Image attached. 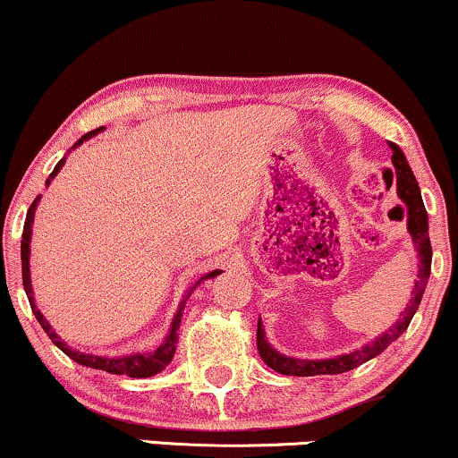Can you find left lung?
Masks as SVG:
<instances>
[{"label":"left lung","instance_id":"8db88e82","mask_svg":"<svg viewBox=\"0 0 458 458\" xmlns=\"http://www.w3.org/2000/svg\"><path fill=\"white\" fill-rule=\"evenodd\" d=\"M393 150V165L394 174H397V195L399 199L408 208V233L411 242H414L416 255H419V280H416L414 289H411V299L405 306V310L399 314V320L393 327H388L385 333L376 337V340L367 342L365 346H360L352 352L337 354L331 359H297V357H286V354L278 352L272 348V344L265 337V329L261 323V316H259L257 323V348L265 365L272 367L274 371L284 376H325V374H344V371L354 369V367L367 363L369 359L377 357L380 352L391 346L394 340H399V335H403V331L408 329L410 320L414 318L416 310L420 306V299L425 295L428 276H431V240H428V216L425 210V203H422L420 186L416 182L414 172H411L408 159H405L403 150L397 144L388 142Z\"/></svg>","mask_w":458,"mask_h":458}]
</instances>
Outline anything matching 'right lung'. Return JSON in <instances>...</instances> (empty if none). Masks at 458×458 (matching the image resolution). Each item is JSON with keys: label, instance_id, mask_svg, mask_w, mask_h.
Wrapping results in <instances>:
<instances>
[{"label": "right lung", "instance_id": "right-lung-1", "mask_svg": "<svg viewBox=\"0 0 458 458\" xmlns=\"http://www.w3.org/2000/svg\"><path fill=\"white\" fill-rule=\"evenodd\" d=\"M101 131L99 129H93V131L84 133L81 140H78L76 144L72 146L70 150L78 148L82 142H87V140L95 138ZM65 159L67 155L56 163L53 174L47 178V184H50L55 180L56 174L61 172V167L65 165ZM42 197H36L31 203L30 212H27V218H25V227H22V240H21V265H22V286H25V293L27 297H30V303H31V310L33 314H36L38 323L42 325V329L47 331V335L53 340V344L56 348H61L64 352L70 357L72 360H76V363H81L84 367H93V369H101V371H108V374H116V376H129V377H150L155 374H159V371L165 369L169 365V360L174 359V354H176V344H178V329H180V320H182V310L186 306V299L191 297V293H193L197 286H199L201 280H208V278H216L220 274V269H214V272L201 276L199 280L195 282L193 286H191L189 291L184 293V299L180 301L178 306V312L174 316L172 325H169V331L165 335V340L157 350H152V352H133V354H123V357H101V354H91V352H81V350H73L67 346L65 342H61V337L56 335L53 331V327L48 325V320L44 318V314L39 312L38 306H36V297H33V289H31V272H30V257H31V227H33V218H36V208Z\"/></svg>", "mask_w": 458, "mask_h": 458}]
</instances>
